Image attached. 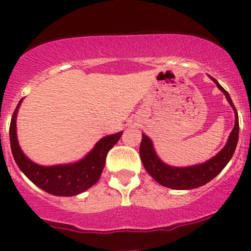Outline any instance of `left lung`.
Masks as SVG:
<instances>
[{"label":"left lung","instance_id":"1","mask_svg":"<svg viewBox=\"0 0 251 251\" xmlns=\"http://www.w3.org/2000/svg\"><path fill=\"white\" fill-rule=\"evenodd\" d=\"M211 80L225 93L227 100H228L229 104L234 110L235 123L233 130H232L231 135L228 137V141H227L226 146L221 149V151H219L210 160L205 161L203 164H199V165L176 168V166L166 165L165 163H163L160 158L156 155L151 138L147 137L146 135H142V142L140 146L141 160L147 173L151 175L161 186L173 189L198 188V187L204 186L205 183L211 181L214 177H216L217 175L221 173L225 166L231 160L232 156H233L235 147H237L238 143V136H239V121H238L237 109H235L233 102H232L227 91L214 77H211Z\"/></svg>","mask_w":251,"mask_h":251}]
</instances>
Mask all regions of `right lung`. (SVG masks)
Listing matches in <instances>:
<instances>
[{
  "mask_svg": "<svg viewBox=\"0 0 251 251\" xmlns=\"http://www.w3.org/2000/svg\"><path fill=\"white\" fill-rule=\"evenodd\" d=\"M19 100L9 126V141L13 158L23 174L47 193L58 197H73L82 193L97 183L105 165L108 151L120 140L123 132L103 137L96 143L95 148L83 159L67 165L41 166L30 160L20 149L17 138V114L20 107Z\"/></svg>",
  "mask_w": 251,
  "mask_h": 251,
  "instance_id": "1",
  "label": "right lung"
}]
</instances>
